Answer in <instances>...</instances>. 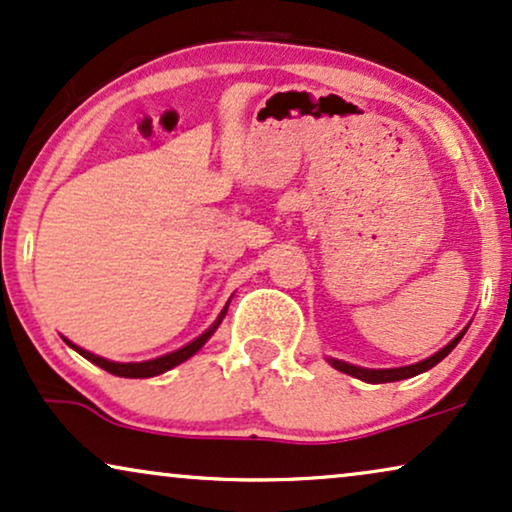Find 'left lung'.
Masks as SVG:
<instances>
[{"label": "left lung", "mask_w": 512, "mask_h": 512, "mask_svg": "<svg viewBox=\"0 0 512 512\" xmlns=\"http://www.w3.org/2000/svg\"><path fill=\"white\" fill-rule=\"evenodd\" d=\"M466 331H468V327L463 329L461 334H456L454 338H451V341H449L447 345H444L442 350H437L435 355H430V357H426V360H421V362H416V364H409V367L367 369V367H357V364H348V362H343V360H334V357H327V362H329L334 369L343 371V374H348V376L360 378V381H364V383H393V381H404V378H411V376L423 374V371L433 369L437 362H442L444 357H447V355L451 353V350H454L456 345H459V341L463 338V334H466Z\"/></svg>", "instance_id": "8db88e82"}]
</instances>
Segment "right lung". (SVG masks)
I'll return each instance as SVG.
<instances>
[{
  "mask_svg": "<svg viewBox=\"0 0 512 512\" xmlns=\"http://www.w3.org/2000/svg\"><path fill=\"white\" fill-rule=\"evenodd\" d=\"M228 305H230V301L225 303V308L221 310V315L216 317V322L211 324V327H209L207 331H204V334H199V336L195 338V341L185 343L183 348L174 350V353H167V355H162V357H155V360H145V362H112V360H105V357H101V355H94V353H89V350L79 348V345H75L72 341H68V338H65V336H63V341L68 343L72 350H77L79 355L86 357V360L94 362L96 367H101V369H105V371H110V374H115V376H124V378H150V376H159V374H164V371L174 369V367H178V364H181V362L190 360V357L195 355L197 350L202 348V345L207 343L211 336H214V331L218 329V324L223 322L225 313H228Z\"/></svg>",
  "mask_w": 512,
  "mask_h": 512,
  "instance_id": "right-lung-1",
  "label": "right lung"
}]
</instances>
